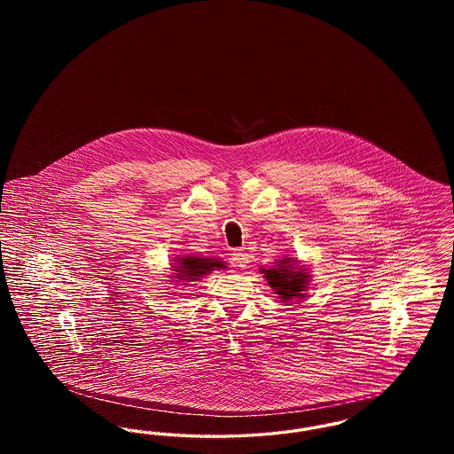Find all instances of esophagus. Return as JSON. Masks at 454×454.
<instances>
[{
    "label": "esophagus",
    "instance_id": "1",
    "mask_svg": "<svg viewBox=\"0 0 454 454\" xmlns=\"http://www.w3.org/2000/svg\"><path fill=\"white\" fill-rule=\"evenodd\" d=\"M231 260H233V263L239 267V269H245L247 265H248V262H250V255L247 254V252H243V250H233L231 252Z\"/></svg>",
    "mask_w": 454,
    "mask_h": 454
}]
</instances>
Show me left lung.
I'll return each mask as SVG.
<instances>
[{
    "instance_id": "1",
    "label": "left lung",
    "mask_w": 454,
    "mask_h": 454,
    "mask_svg": "<svg viewBox=\"0 0 454 454\" xmlns=\"http://www.w3.org/2000/svg\"><path fill=\"white\" fill-rule=\"evenodd\" d=\"M296 259H282L279 260L278 267L263 270L269 286L274 287L278 294H281L284 301L304 296L302 291L306 289L308 274L300 267H296Z\"/></svg>"
}]
</instances>
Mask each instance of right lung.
Instances as JSON below:
<instances>
[{"mask_svg":"<svg viewBox=\"0 0 454 454\" xmlns=\"http://www.w3.org/2000/svg\"><path fill=\"white\" fill-rule=\"evenodd\" d=\"M224 263L217 259H207V257H184L178 259V265H175V278L180 281H197L199 278L209 274L215 269H223ZM189 286V284H185Z\"/></svg>","mask_w":454,"mask_h":454,"instance_id":"obj_1","label":"right lung"}]
</instances>
